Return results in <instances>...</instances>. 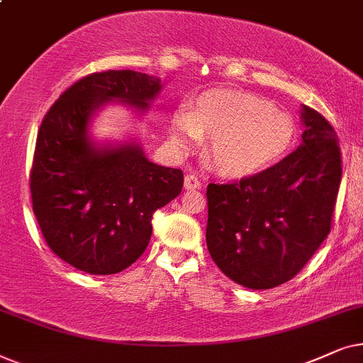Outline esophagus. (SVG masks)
Here are the masks:
<instances>
[{
    "label": "esophagus",
    "mask_w": 363,
    "mask_h": 363,
    "mask_svg": "<svg viewBox=\"0 0 363 363\" xmlns=\"http://www.w3.org/2000/svg\"><path fill=\"white\" fill-rule=\"evenodd\" d=\"M184 187L187 191H196L201 187V181L199 177L196 176V174H187L186 179H184Z\"/></svg>",
    "instance_id": "34e87169"
}]
</instances>
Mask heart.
<instances>
[{"label": "heart", "instance_id": "obj_1", "mask_svg": "<svg viewBox=\"0 0 363 363\" xmlns=\"http://www.w3.org/2000/svg\"><path fill=\"white\" fill-rule=\"evenodd\" d=\"M211 138L207 162L225 176H252L279 162L297 139L287 113L257 96L212 89L197 96L191 109L172 118L171 139L179 152H189Z\"/></svg>", "mask_w": 363, "mask_h": 363}]
</instances>
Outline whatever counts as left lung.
Segmentation results:
<instances>
[{"mask_svg": "<svg viewBox=\"0 0 363 363\" xmlns=\"http://www.w3.org/2000/svg\"><path fill=\"white\" fill-rule=\"evenodd\" d=\"M302 144L275 166L207 186V249L227 277L272 289L301 272L332 229L342 181L335 129L303 106Z\"/></svg>", "mask_w": 363, "mask_h": 363, "instance_id": "1", "label": "left lung"}]
</instances>
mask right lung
Listing matches in <instances>:
<instances>
[{"label":"right lung","mask_w":363,"mask_h":363,"mask_svg":"<svg viewBox=\"0 0 363 363\" xmlns=\"http://www.w3.org/2000/svg\"><path fill=\"white\" fill-rule=\"evenodd\" d=\"M159 91L161 79L144 72H93L43 119L30 174L33 212L52 252L83 272L118 274L136 262L151 240L152 214L181 194V169L151 162L134 143L98 149L89 138L104 103L144 111Z\"/></svg>","instance_id":"1"}]
</instances>
